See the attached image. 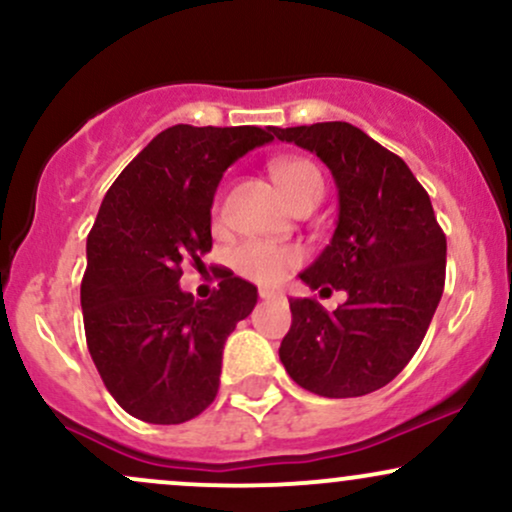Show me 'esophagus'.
<instances>
[{
  "label": "esophagus",
  "mask_w": 512,
  "mask_h": 512,
  "mask_svg": "<svg viewBox=\"0 0 512 512\" xmlns=\"http://www.w3.org/2000/svg\"><path fill=\"white\" fill-rule=\"evenodd\" d=\"M257 293H260L262 301H269V298H276V296H279V293H276L274 289H267V286H262V289L257 291Z\"/></svg>",
  "instance_id": "esophagus-1"
}]
</instances>
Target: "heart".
<instances>
[{"instance_id": "1", "label": "heart", "mask_w": 512, "mask_h": 512, "mask_svg": "<svg viewBox=\"0 0 512 512\" xmlns=\"http://www.w3.org/2000/svg\"><path fill=\"white\" fill-rule=\"evenodd\" d=\"M272 170L276 185L284 197L296 207L308 197H322V175L313 161L301 156H279L274 158ZM233 269L255 284H276L284 279L293 267L301 264V252L291 245L264 243V240H250L238 245L231 255Z\"/></svg>"}]
</instances>
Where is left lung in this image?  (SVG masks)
I'll use <instances>...</instances> for the list:
<instances>
[{"label":"left lung","mask_w":512,"mask_h":512,"mask_svg":"<svg viewBox=\"0 0 512 512\" xmlns=\"http://www.w3.org/2000/svg\"><path fill=\"white\" fill-rule=\"evenodd\" d=\"M274 134L332 170L337 228L301 281L346 291L334 313L315 298H291L279 358L315 395H368L395 380L424 342L445 286V233L407 163L358 127L317 122Z\"/></svg>","instance_id":"left-lung-1"}]
</instances>
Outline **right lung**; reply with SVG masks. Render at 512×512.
<instances>
[{"instance_id": "right-lung-1", "label": "right lung", "mask_w": 512, "mask_h": 512, "mask_svg": "<svg viewBox=\"0 0 512 512\" xmlns=\"http://www.w3.org/2000/svg\"><path fill=\"white\" fill-rule=\"evenodd\" d=\"M276 127L175 125L156 134L105 195L81 281L86 344L105 387L146 424H182L219 392L228 334L257 303L250 281L221 272L195 301L182 262L211 250V202L228 166Z\"/></svg>"}]
</instances>
